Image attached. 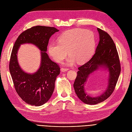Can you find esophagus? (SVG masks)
I'll return each instance as SVG.
<instances>
[{
	"label": "esophagus",
	"mask_w": 132,
	"mask_h": 132,
	"mask_svg": "<svg viewBox=\"0 0 132 132\" xmlns=\"http://www.w3.org/2000/svg\"><path fill=\"white\" fill-rule=\"evenodd\" d=\"M68 68H62V67L61 68V72H66V71H68Z\"/></svg>",
	"instance_id": "obj_1"
}]
</instances>
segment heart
Instances as JSON below:
<instances>
[{
	"label": "heart",
	"instance_id": "b5f03b06",
	"mask_svg": "<svg viewBox=\"0 0 132 132\" xmlns=\"http://www.w3.org/2000/svg\"><path fill=\"white\" fill-rule=\"evenodd\" d=\"M96 46V38L93 32L81 28L72 29L59 37L58 42L51 43L48 52L57 62H61L66 58L68 51L70 55L68 64L76 61L79 63L87 61L93 54Z\"/></svg>",
	"mask_w": 132,
	"mask_h": 132
}]
</instances>
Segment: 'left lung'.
I'll return each mask as SVG.
<instances>
[{"instance_id": "obj_1", "label": "left lung", "mask_w": 132, "mask_h": 132, "mask_svg": "<svg viewBox=\"0 0 132 132\" xmlns=\"http://www.w3.org/2000/svg\"><path fill=\"white\" fill-rule=\"evenodd\" d=\"M100 41L94 54L83 65L78 67L77 76L73 84L78 98L88 105H95L106 100L116 88L121 72V65L118 51L113 39L109 34L98 28ZM105 66L110 71L109 86L105 93L98 97H90L84 92V85L89 74L99 67Z\"/></svg>"}]
</instances>
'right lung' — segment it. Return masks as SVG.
Returning <instances> with one entry per match:
<instances>
[{"label": "right lung", "mask_w": 132, "mask_h": 132, "mask_svg": "<svg viewBox=\"0 0 132 132\" xmlns=\"http://www.w3.org/2000/svg\"><path fill=\"white\" fill-rule=\"evenodd\" d=\"M59 30L54 27L36 26L22 32L16 40L11 52L9 70L16 92L21 99L32 106L45 104L52 96L56 77L60 68L51 60L47 54L49 39ZM31 43L41 50V67L35 73L24 72L19 66L16 54L21 44Z\"/></svg>", "instance_id": "obj_1"}]
</instances>
